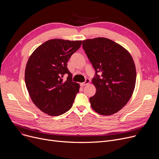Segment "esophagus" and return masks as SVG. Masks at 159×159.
I'll return each instance as SVG.
<instances>
[{
  "mask_svg": "<svg viewBox=\"0 0 159 159\" xmlns=\"http://www.w3.org/2000/svg\"><path fill=\"white\" fill-rule=\"evenodd\" d=\"M89 82H90L89 79H86V80H85V82H84L80 83V86H86V85L88 84L89 83Z\"/></svg>",
  "mask_w": 159,
  "mask_h": 159,
  "instance_id": "1",
  "label": "esophagus"
}]
</instances>
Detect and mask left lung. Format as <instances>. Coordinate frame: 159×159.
<instances>
[{"instance_id": "8db88e82", "label": "left lung", "mask_w": 159, "mask_h": 159, "mask_svg": "<svg viewBox=\"0 0 159 159\" xmlns=\"http://www.w3.org/2000/svg\"><path fill=\"white\" fill-rule=\"evenodd\" d=\"M82 47L95 70L92 83L97 91L91 106L102 115H110L126 105L134 91L136 69L130 53L120 44L104 37L86 39Z\"/></svg>"}]
</instances>
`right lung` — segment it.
I'll return each instance as SVG.
<instances>
[{"instance_id": "add662e5", "label": "right lung", "mask_w": 159, "mask_h": 159, "mask_svg": "<svg viewBox=\"0 0 159 159\" xmlns=\"http://www.w3.org/2000/svg\"><path fill=\"white\" fill-rule=\"evenodd\" d=\"M81 44L82 40H49L29 58L25 70L29 95L39 109L50 116L68 111L79 92L80 85L72 81L67 62ZM65 74L68 77L64 80Z\"/></svg>"}]
</instances>
